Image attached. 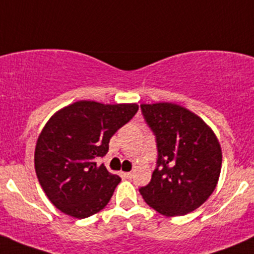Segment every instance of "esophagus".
<instances>
[{
    "mask_svg": "<svg viewBox=\"0 0 254 254\" xmlns=\"http://www.w3.org/2000/svg\"><path fill=\"white\" fill-rule=\"evenodd\" d=\"M122 176L124 177V178H127V179L132 178V173L131 172H122Z\"/></svg>",
    "mask_w": 254,
    "mask_h": 254,
    "instance_id": "esophagus-1",
    "label": "esophagus"
}]
</instances>
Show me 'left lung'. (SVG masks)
<instances>
[{
	"label": "left lung",
	"instance_id": "obj_1",
	"mask_svg": "<svg viewBox=\"0 0 254 254\" xmlns=\"http://www.w3.org/2000/svg\"><path fill=\"white\" fill-rule=\"evenodd\" d=\"M156 136L157 165L143 200L165 216L198 209L216 188L222 163L219 140L201 118L175 103L141 104Z\"/></svg>",
	"mask_w": 254,
	"mask_h": 254
}]
</instances>
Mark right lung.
Wrapping results in <instances>:
<instances>
[{
    "label": "right lung",
    "mask_w": 254,
    "mask_h": 254,
    "mask_svg": "<svg viewBox=\"0 0 254 254\" xmlns=\"http://www.w3.org/2000/svg\"><path fill=\"white\" fill-rule=\"evenodd\" d=\"M137 109L135 103L78 101L49 119L38 137L34 165L43 190L60 211L84 219L109 203L122 179L96 161Z\"/></svg>",
    "instance_id": "1"
}]
</instances>
